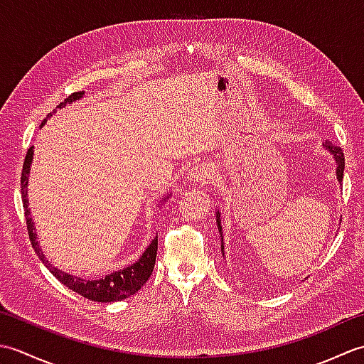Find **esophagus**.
Here are the masks:
<instances>
[{"label": "esophagus", "mask_w": 364, "mask_h": 364, "mask_svg": "<svg viewBox=\"0 0 364 364\" xmlns=\"http://www.w3.org/2000/svg\"><path fill=\"white\" fill-rule=\"evenodd\" d=\"M189 178L192 183L197 184H208L213 180V173H211V167L208 164H197L194 168H191Z\"/></svg>", "instance_id": "1"}]
</instances>
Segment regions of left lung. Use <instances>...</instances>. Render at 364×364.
I'll list each match as a JSON object with an SVG mask.
<instances>
[{
    "label": "left lung",
    "instance_id": "obj_1",
    "mask_svg": "<svg viewBox=\"0 0 364 364\" xmlns=\"http://www.w3.org/2000/svg\"><path fill=\"white\" fill-rule=\"evenodd\" d=\"M323 146H326V149L331 154H333V158L336 161V178H338V181L341 183L343 178H344V153H343L341 149H339V146L333 145L331 142H326V144H323ZM215 214H218V215H215V222H218V227H219V233H220V239H222L220 249H222V253H223V236H222V225H220V214H219V211Z\"/></svg>",
    "mask_w": 364,
    "mask_h": 364
}]
</instances>
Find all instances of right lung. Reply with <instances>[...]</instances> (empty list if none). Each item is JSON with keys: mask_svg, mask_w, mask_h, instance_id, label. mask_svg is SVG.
<instances>
[{"mask_svg": "<svg viewBox=\"0 0 364 364\" xmlns=\"http://www.w3.org/2000/svg\"><path fill=\"white\" fill-rule=\"evenodd\" d=\"M82 95L84 92H73V94L68 95L63 103L58 105V107H64L65 105H70L76 102V100L82 98ZM50 115L51 112L46 115V119H50ZM46 119H43L41 128L45 125ZM33 158H34V146H31V149H28L25 162H23L21 197H23V208H25L28 235L31 239V244H33L36 253L38 255V258H41V261L46 267H48L50 272L56 277L60 283L65 284L68 289L78 292L80 296L86 297L89 300L109 304V301H117V300L133 296V294H136L146 283V280H149L153 272L154 261H156V252H158V236H154L153 241L141 255V258L134 261L133 264L128 267H123L120 270H115V272L107 274L106 277L97 278V280H86V278L70 275L67 272H63V270L58 267H54L53 264H50V261L45 258L43 252L41 250V245L37 242L34 222H33V218H31V211L28 208V203H29L28 202V178L31 172V164H33ZM166 198H168V196L162 198V202H166Z\"/></svg>", "mask_w": 364, "mask_h": 364, "instance_id": "1", "label": "right lung"}]
</instances>
